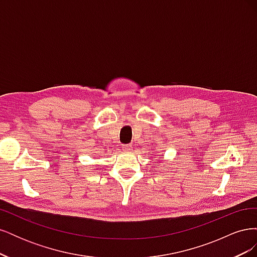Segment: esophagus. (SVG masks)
<instances>
[{
  "label": "esophagus",
  "mask_w": 257,
  "mask_h": 257,
  "mask_svg": "<svg viewBox=\"0 0 257 257\" xmlns=\"http://www.w3.org/2000/svg\"><path fill=\"white\" fill-rule=\"evenodd\" d=\"M122 149L124 151H132V146L131 145H123L122 146Z\"/></svg>",
  "instance_id": "1"
}]
</instances>
